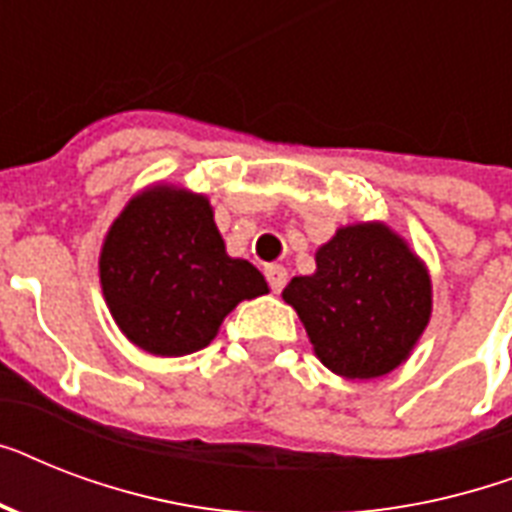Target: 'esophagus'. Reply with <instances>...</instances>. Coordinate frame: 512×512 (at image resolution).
Instances as JSON below:
<instances>
[{
  "instance_id": "34e87169",
  "label": "esophagus",
  "mask_w": 512,
  "mask_h": 512,
  "mask_svg": "<svg viewBox=\"0 0 512 512\" xmlns=\"http://www.w3.org/2000/svg\"><path fill=\"white\" fill-rule=\"evenodd\" d=\"M265 279H268V284H271V289L276 295L287 287V271H284L281 265H268V268H265Z\"/></svg>"
}]
</instances>
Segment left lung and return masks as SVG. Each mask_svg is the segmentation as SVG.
Masks as SVG:
<instances>
[{
    "label": "left lung",
    "instance_id": "8db88e82",
    "mask_svg": "<svg viewBox=\"0 0 512 512\" xmlns=\"http://www.w3.org/2000/svg\"><path fill=\"white\" fill-rule=\"evenodd\" d=\"M321 364L345 380H372L409 358L433 308L430 276L382 223L345 225L316 252V273L281 292Z\"/></svg>",
    "mask_w": 512,
    "mask_h": 512
}]
</instances>
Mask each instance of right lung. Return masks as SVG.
Segmentation results:
<instances>
[{"instance_id":"right-lung-1","label":"right lung","mask_w":512,"mask_h":512,"mask_svg":"<svg viewBox=\"0 0 512 512\" xmlns=\"http://www.w3.org/2000/svg\"><path fill=\"white\" fill-rule=\"evenodd\" d=\"M100 284L127 340L154 356L207 348L241 300L268 292L255 265L225 255L207 196L175 185L122 209L103 241Z\"/></svg>"}]
</instances>
